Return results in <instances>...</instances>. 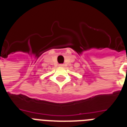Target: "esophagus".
<instances>
[{"instance_id":"obj_1","label":"esophagus","mask_w":127,"mask_h":127,"mask_svg":"<svg viewBox=\"0 0 127 127\" xmlns=\"http://www.w3.org/2000/svg\"><path fill=\"white\" fill-rule=\"evenodd\" d=\"M59 66V67H64V65L63 64H60Z\"/></svg>"}]
</instances>
